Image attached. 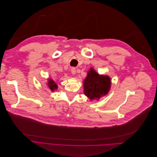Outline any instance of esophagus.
Instances as JSON below:
<instances>
[{
    "label": "esophagus",
    "mask_w": 157,
    "mask_h": 157,
    "mask_svg": "<svg viewBox=\"0 0 157 157\" xmlns=\"http://www.w3.org/2000/svg\"><path fill=\"white\" fill-rule=\"evenodd\" d=\"M71 73L73 74V75H75L76 73V69L75 68H72L71 69Z\"/></svg>",
    "instance_id": "obj_1"
}]
</instances>
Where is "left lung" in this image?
<instances>
[{
  "instance_id": "left-lung-1",
  "label": "left lung",
  "mask_w": 157,
  "mask_h": 157,
  "mask_svg": "<svg viewBox=\"0 0 157 157\" xmlns=\"http://www.w3.org/2000/svg\"><path fill=\"white\" fill-rule=\"evenodd\" d=\"M84 84V94L88 98L91 100L98 99L108 93L110 87V78L107 76L100 75L91 68Z\"/></svg>"
}]
</instances>
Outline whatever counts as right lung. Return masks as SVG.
Masks as SVG:
<instances>
[{"instance_id":"1","label":"right lung","mask_w":157,"mask_h":157,"mask_svg":"<svg viewBox=\"0 0 157 157\" xmlns=\"http://www.w3.org/2000/svg\"><path fill=\"white\" fill-rule=\"evenodd\" d=\"M49 88L51 89V91H54L56 89H57V84L54 82V80H52L51 79L48 80V84Z\"/></svg>"}]
</instances>
